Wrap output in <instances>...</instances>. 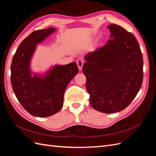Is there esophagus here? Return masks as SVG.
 <instances>
[{
    "label": "esophagus",
    "instance_id": "34e87169",
    "mask_svg": "<svg viewBox=\"0 0 156 156\" xmlns=\"http://www.w3.org/2000/svg\"><path fill=\"white\" fill-rule=\"evenodd\" d=\"M84 64V61L82 59H79L77 61V64L79 70H81L83 68V66Z\"/></svg>",
    "mask_w": 156,
    "mask_h": 156
}]
</instances>
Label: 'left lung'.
Returning a JSON list of instances; mask_svg holds the SVG:
<instances>
[{
	"mask_svg": "<svg viewBox=\"0 0 156 156\" xmlns=\"http://www.w3.org/2000/svg\"><path fill=\"white\" fill-rule=\"evenodd\" d=\"M107 28L111 39L84 56L82 70L92 107L113 113L124 110L138 94L143 79V59L132 33L115 24Z\"/></svg>",
	"mask_w": 156,
	"mask_h": 156,
	"instance_id": "obj_1",
	"label": "left lung"
}]
</instances>
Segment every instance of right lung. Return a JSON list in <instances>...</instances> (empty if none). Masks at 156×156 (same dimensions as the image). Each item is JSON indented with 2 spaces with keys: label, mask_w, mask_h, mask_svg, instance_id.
Returning a JSON list of instances; mask_svg holds the SVG:
<instances>
[{
  "label": "right lung",
  "mask_w": 156,
  "mask_h": 156,
  "mask_svg": "<svg viewBox=\"0 0 156 156\" xmlns=\"http://www.w3.org/2000/svg\"><path fill=\"white\" fill-rule=\"evenodd\" d=\"M53 27L32 32L18 47L11 64V83L22 107L32 116L48 117L63 106L64 94L79 69L75 62L55 65L43 74L33 73L30 60L36 44L54 32Z\"/></svg>",
  "instance_id": "1"
}]
</instances>
